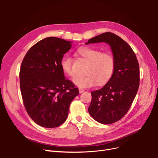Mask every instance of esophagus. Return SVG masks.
<instances>
[{
    "mask_svg": "<svg viewBox=\"0 0 158 158\" xmlns=\"http://www.w3.org/2000/svg\"><path fill=\"white\" fill-rule=\"evenodd\" d=\"M79 93L81 94V93L85 92V89H82V88H79Z\"/></svg>",
    "mask_w": 158,
    "mask_h": 158,
    "instance_id": "34e87169",
    "label": "esophagus"
}]
</instances>
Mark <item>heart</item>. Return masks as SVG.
<instances>
[{
    "label": "heart",
    "mask_w": 158,
    "mask_h": 158,
    "mask_svg": "<svg viewBox=\"0 0 158 158\" xmlns=\"http://www.w3.org/2000/svg\"><path fill=\"white\" fill-rule=\"evenodd\" d=\"M78 55L88 62L86 76H77L73 82L80 88H89L106 85L111 78L115 65L113 56L110 52H102L100 50L90 47H82L77 51ZM60 65L63 72L70 77L74 76L72 60L66 55L63 57Z\"/></svg>",
    "instance_id": "heart-1"
}]
</instances>
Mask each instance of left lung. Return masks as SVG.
<instances>
[{
	"mask_svg": "<svg viewBox=\"0 0 158 158\" xmlns=\"http://www.w3.org/2000/svg\"><path fill=\"white\" fill-rule=\"evenodd\" d=\"M105 42L111 47L115 61L110 80L100 89L91 92L88 111L102 124L120 120L131 106L139 85V68L135 53L118 36L107 32L88 40L86 45Z\"/></svg>",
	"mask_w": 158,
	"mask_h": 158,
	"instance_id": "8db88e82",
	"label": "left lung"
}]
</instances>
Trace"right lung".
Instances as JSON below:
<instances>
[{"label":"right lung","instance_id":"add662e5","mask_svg":"<svg viewBox=\"0 0 158 158\" xmlns=\"http://www.w3.org/2000/svg\"><path fill=\"white\" fill-rule=\"evenodd\" d=\"M71 41L56 37L39 41L27 51L20 70L23 102L28 114L38 125L54 128L68 117L77 88L66 79L60 62L71 48Z\"/></svg>","mask_w":158,"mask_h":158}]
</instances>
